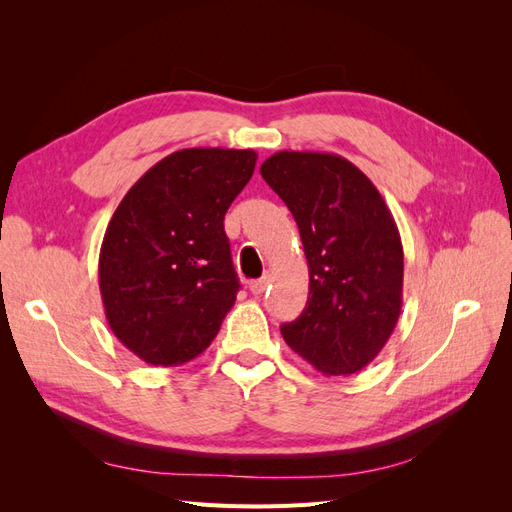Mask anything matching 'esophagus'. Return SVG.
<instances>
[{"instance_id":"obj_1","label":"esophagus","mask_w":512,"mask_h":512,"mask_svg":"<svg viewBox=\"0 0 512 512\" xmlns=\"http://www.w3.org/2000/svg\"><path fill=\"white\" fill-rule=\"evenodd\" d=\"M267 286H269V277H267V275L260 277V280H252V282H250L252 294H262V292L267 290Z\"/></svg>"}]
</instances>
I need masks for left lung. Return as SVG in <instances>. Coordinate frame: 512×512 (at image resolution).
<instances>
[{
	"label": "left lung",
	"instance_id": "left-lung-1",
	"mask_svg": "<svg viewBox=\"0 0 512 512\" xmlns=\"http://www.w3.org/2000/svg\"><path fill=\"white\" fill-rule=\"evenodd\" d=\"M260 175L299 226L309 297L282 324L286 344L324 376H348L376 359L401 312L404 250L384 198L342 156L277 151Z\"/></svg>",
	"mask_w": 512,
	"mask_h": 512
}]
</instances>
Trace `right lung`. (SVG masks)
Returning <instances> with one entry per match:
<instances>
[{"instance_id":"1","label":"right lung","mask_w":512,"mask_h":512,"mask_svg":"<svg viewBox=\"0 0 512 512\" xmlns=\"http://www.w3.org/2000/svg\"><path fill=\"white\" fill-rule=\"evenodd\" d=\"M252 149L170 153L123 196L98 275L108 327L138 359L183 365L205 352L235 305L224 215L256 166Z\"/></svg>"}]
</instances>
